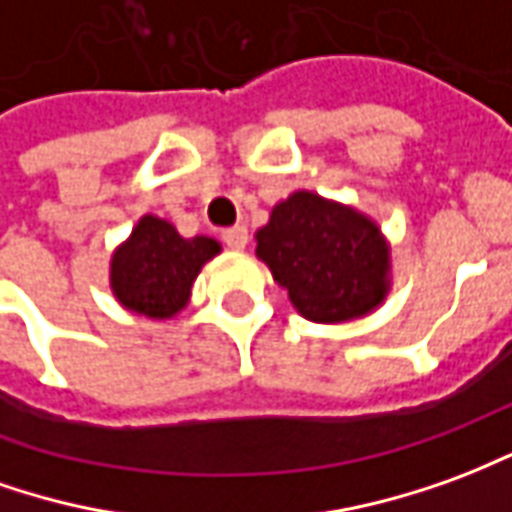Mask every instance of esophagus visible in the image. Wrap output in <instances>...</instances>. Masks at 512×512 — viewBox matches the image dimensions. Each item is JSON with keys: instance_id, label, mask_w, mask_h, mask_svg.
Instances as JSON below:
<instances>
[{"instance_id": "esophagus-1", "label": "esophagus", "mask_w": 512, "mask_h": 512, "mask_svg": "<svg viewBox=\"0 0 512 512\" xmlns=\"http://www.w3.org/2000/svg\"><path fill=\"white\" fill-rule=\"evenodd\" d=\"M223 242H226L231 250H242L248 245V228L245 226H234L223 231Z\"/></svg>"}]
</instances>
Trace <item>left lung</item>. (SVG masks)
I'll list each match as a JSON object with an SVG mask.
<instances>
[{
    "label": "left lung",
    "mask_w": 512,
    "mask_h": 512,
    "mask_svg": "<svg viewBox=\"0 0 512 512\" xmlns=\"http://www.w3.org/2000/svg\"><path fill=\"white\" fill-rule=\"evenodd\" d=\"M256 256L311 322L358 320L389 295L391 248L378 223L317 192L273 206L256 231Z\"/></svg>",
    "instance_id": "left-lung-1"
}]
</instances>
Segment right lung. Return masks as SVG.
Wrapping results in <instances>:
<instances>
[{
	"label": "right lung",
	"mask_w": 512,
	"mask_h": 512,
	"mask_svg": "<svg viewBox=\"0 0 512 512\" xmlns=\"http://www.w3.org/2000/svg\"><path fill=\"white\" fill-rule=\"evenodd\" d=\"M217 253V239H184L168 220L154 215L140 217L129 239L112 253V295L134 314L170 320L187 306L192 281Z\"/></svg>",
	"instance_id": "add662e5"
}]
</instances>
